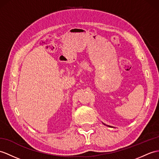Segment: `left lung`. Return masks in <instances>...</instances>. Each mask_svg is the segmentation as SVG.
<instances>
[{
  "label": "left lung",
  "mask_w": 159,
  "mask_h": 159,
  "mask_svg": "<svg viewBox=\"0 0 159 159\" xmlns=\"http://www.w3.org/2000/svg\"><path fill=\"white\" fill-rule=\"evenodd\" d=\"M103 124H104V125H105V124H104V123H103ZM107 126H109V127H111V126H109V125H107Z\"/></svg>",
  "instance_id": "1"
}]
</instances>
